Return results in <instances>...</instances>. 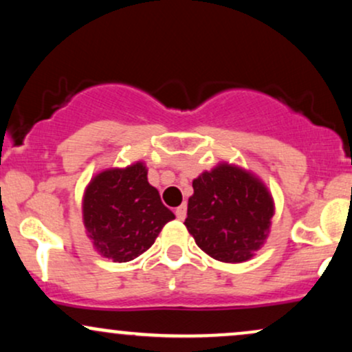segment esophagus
Wrapping results in <instances>:
<instances>
[{
  "label": "esophagus",
  "mask_w": 352,
  "mask_h": 352,
  "mask_svg": "<svg viewBox=\"0 0 352 352\" xmlns=\"http://www.w3.org/2000/svg\"><path fill=\"white\" fill-rule=\"evenodd\" d=\"M175 215L179 220H185V217H187V205H180V207L175 208Z\"/></svg>",
  "instance_id": "34e87169"
}]
</instances>
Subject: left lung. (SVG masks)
Here are the masks:
<instances>
[{
    "mask_svg": "<svg viewBox=\"0 0 352 352\" xmlns=\"http://www.w3.org/2000/svg\"><path fill=\"white\" fill-rule=\"evenodd\" d=\"M185 227L205 253L223 263H241L261 248L274 213L263 182L230 164L193 180Z\"/></svg>",
    "mask_w": 352,
    "mask_h": 352,
    "instance_id": "8db88e82",
    "label": "left lung"
}]
</instances>
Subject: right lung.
Wrapping results in <instances>:
<instances>
[{"mask_svg": "<svg viewBox=\"0 0 352 352\" xmlns=\"http://www.w3.org/2000/svg\"><path fill=\"white\" fill-rule=\"evenodd\" d=\"M89 238L102 256L125 263L147 252L160 230L175 215L147 180V168L135 162L107 168L89 182L82 199Z\"/></svg>", "mask_w": 352, "mask_h": 352, "instance_id": "1", "label": "right lung"}]
</instances>
